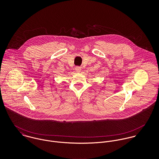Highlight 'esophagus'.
I'll return each mask as SVG.
<instances>
[{
    "mask_svg": "<svg viewBox=\"0 0 159 159\" xmlns=\"http://www.w3.org/2000/svg\"><path fill=\"white\" fill-rule=\"evenodd\" d=\"M81 68L80 67H75V70H76V72H80L81 71Z\"/></svg>",
    "mask_w": 159,
    "mask_h": 159,
    "instance_id": "34e87169",
    "label": "esophagus"
}]
</instances>
